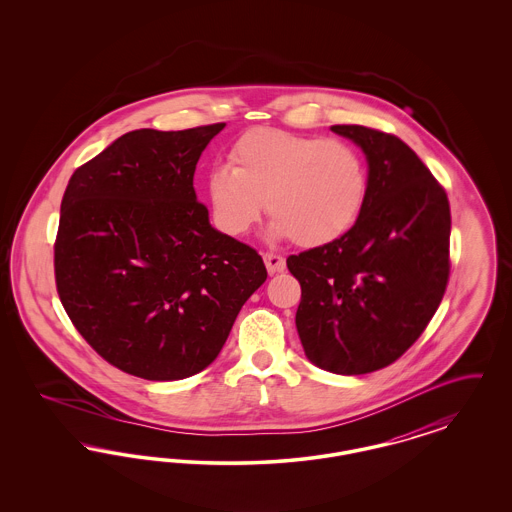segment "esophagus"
Masks as SVG:
<instances>
[{"mask_svg":"<svg viewBox=\"0 0 512 512\" xmlns=\"http://www.w3.org/2000/svg\"><path fill=\"white\" fill-rule=\"evenodd\" d=\"M263 259H265V265H267L268 274H270V276L286 270V259L280 257V255H276V253H265Z\"/></svg>","mask_w":512,"mask_h":512,"instance_id":"1","label":"esophagus"}]
</instances>
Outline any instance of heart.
Masks as SVG:
<instances>
[{
	"label": "heart",
	"instance_id": "obj_1",
	"mask_svg": "<svg viewBox=\"0 0 512 512\" xmlns=\"http://www.w3.org/2000/svg\"><path fill=\"white\" fill-rule=\"evenodd\" d=\"M368 172L363 155L340 140L257 128L230 149V165L207 174L213 220L228 236H242L265 199L272 240L303 247L343 236L365 205Z\"/></svg>",
	"mask_w": 512,
	"mask_h": 512
}]
</instances>
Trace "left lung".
<instances>
[{
    "label": "left lung",
    "instance_id": "left-lung-1",
    "mask_svg": "<svg viewBox=\"0 0 512 512\" xmlns=\"http://www.w3.org/2000/svg\"><path fill=\"white\" fill-rule=\"evenodd\" d=\"M332 132L365 153V205L341 238L290 255L288 268L301 284L295 326L307 359L353 376L397 361L438 311L451 213L447 194L405 142L359 124Z\"/></svg>",
    "mask_w": 512,
    "mask_h": 512
}]
</instances>
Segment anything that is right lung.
<instances>
[{
	"label": "right lung",
	"mask_w": 512,
	"mask_h": 512,
	"mask_svg": "<svg viewBox=\"0 0 512 512\" xmlns=\"http://www.w3.org/2000/svg\"><path fill=\"white\" fill-rule=\"evenodd\" d=\"M226 124L140 128L74 171L55 242L57 292L76 330L124 372L171 382L219 357L261 255L209 222L195 165Z\"/></svg>",
	"instance_id": "right-lung-1"
}]
</instances>
